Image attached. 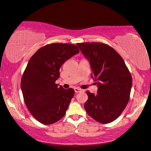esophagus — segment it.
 Masks as SVG:
<instances>
[{"mask_svg":"<svg viewBox=\"0 0 151 151\" xmlns=\"http://www.w3.org/2000/svg\"><path fill=\"white\" fill-rule=\"evenodd\" d=\"M74 92H75L76 93H78V92H80L82 91V90L81 89V88H74Z\"/></svg>","mask_w":151,"mask_h":151,"instance_id":"esophagus-1","label":"esophagus"}]
</instances>
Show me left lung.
<instances>
[{"label":"left lung","mask_w":151,"mask_h":151,"mask_svg":"<svg viewBox=\"0 0 151 151\" xmlns=\"http://www.w3.org/2000/svg\"><path fill=\"white\" fill-rule=\"evenodd\" d=\"M77 45L89 60L91 77L97 81V94L86 92V111L95 121L108 124L117 119L127 106L132 87V76L122 57L104 43Z\"/></svg>","instance_id":"1"}]
</instances>
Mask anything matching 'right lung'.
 I'll use <instances>...</instances> for the list:
<instances>
[{
  "label": "right lung",
  "instance_id": "right-lung-1",
  "mask_svg": "<svg viewBox=\"0 0 151 151\" xmlns=\"http://www.w3.org/2000/svg\"><path fill=\"white\" fill-rule=\"evenodd\" d=\"M79 52L74 44H47L28 61L21 78V90L28 110L40 123L54 124L65 115L74 90L59 88L55 81L60 67Z\"/></svg>",
  "mask_w": 151,
  "mask_h": 151
}]
</instances>
